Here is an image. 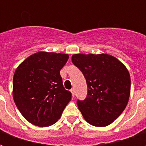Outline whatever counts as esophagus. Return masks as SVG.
Masks as SVG:
<instances>
[{
	"label": "esophagus",
	"mask_w": 146,
	"mask_h": 146,
	"mask_svg": "<svg viewBox=\"0 0 146 146\" xmlns=\"http://www.w3.org/2000/svg\"><path fill=\"white\" fill-rule=\"evenodd\" d=\"M70 92H71V93H72V95L74 97V96H75V89L72 88L71 90H70Z\"/></svg>",
	"instance_id": "esophagus-1"
}]
</instances>
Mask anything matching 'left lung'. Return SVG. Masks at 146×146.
<instances>
[{
  "label": "left lung",
  "mask_w": 146,
  "mask_h": 146,
  "mask_svg": "<svg viewBox=\"0 0 146 146\" xmlns=\"http://www.w3.org/2000/svg\"><path fill=\"white\" fill-rule=\"evenodd\" d=\"M73 63L85 77L88 95L77 106L88 123L95 127L110 125L127 105L131 77L125 66L108 54H76Z\"/></svg>",
  "instance_id": "1"
}]
</instances>
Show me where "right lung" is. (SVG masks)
I'll list each match as a JSON object with an SVG mask.
<instances>
[{"label": "right lung", "mask_w": 146, "mask_h": 146, "mask_svg": "<svg viewBox=\"0 0 146 146\" xmlns=\"http://www.w3.org/2000/svg\"><path fill=\"white\" fill-rule=\"evenodd\" d=\"M69 55L40 51L17 67L13 77V98L18 110L33 125L48 127L60 118L72 98L64 88L60 70Z\"/></svg>", "instance_id": "right-lung-1"}]
</instances>
